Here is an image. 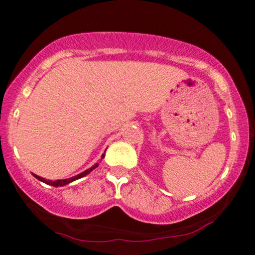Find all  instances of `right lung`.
I'll return each instance as SVG.
<instances>
[{"mask_svg": "<svg viewBox=\"0 0 255 255\" xmlns=\"http://www.w3.org/2000/svg\"><path fill=\"white\" fill-rule=\"evenodd\" d=\"M104 157H105V153L102 154L101 159H104ZM96 167H98V163H96V165H94V166H93V167H90V168H88V169H87V170H85V172L80 173L79 175H75V176H73V178H69V179H64V180H56V181H51V180H46V179H44V178H41V176L36 175V174H33V175H34L35 178H36L37 180H40V181L44 182V183H47V185H50V186H54V187H59V186H64V185H68V183L73 182V181H75V180H77V179H81V178H83V176H86L87 174H89L90 172H92L93 169H95Z\"/></svg>", "mask_w": 255, "mask_h": 255, "instance_id": "obj_1", "label": "right lung"}]
</instances>
